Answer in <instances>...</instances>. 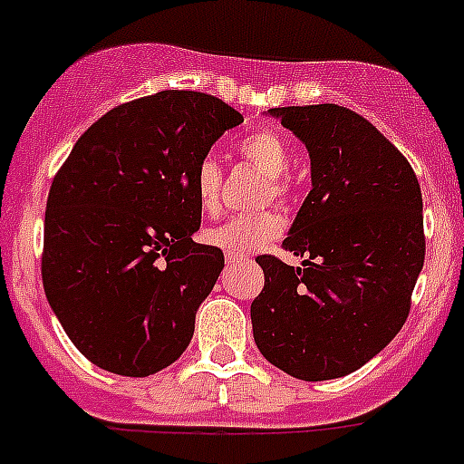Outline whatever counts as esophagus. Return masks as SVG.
<instances>
[{
    "label": "esophagus",
    "mask_w": 464,
    "mask_h": 464,
    "mask_svg": "<svg viewBox=\"0 0 464 464\" xmlns=\"http://www.w3.org/2000/svg\"><path fill=\"white\" fill-rule=\"evenodd\" d=\"M246 261V256H240V254H227V263L228 266H236V263Z\"/></svg>",
    "instance_id": "obj_1"
}]
</instances>
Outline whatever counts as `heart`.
<instances>
[{
    "label": "heart",
    "mask_w": 464,
    "mask_h": 464,
    "mask_svg": "<svg viewBox=\"0 0 464 464\" xmlns=\"http://www.w3.org/2000/svg\"><path fill=\"white\" fill-rule=\"evenodd\" d=\"M237 153L267 179L266 198H272V201L288 198L291 188L284 176L291 169L293 155L279 134L272 130H256V132L246 134L237 144ZM192 189L203 212L218 210L219 198H222V167H219L218 158H212V155L201 158V162L194 169ZM281 231H284V219L276 212L263 210L252 212V215H236L218 227L206 228L203 240L218 249H224L227 254H249L275 240Z\"/></svg>",
    "instance_id": "obj_1"
}]
</instances>
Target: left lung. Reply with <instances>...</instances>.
Returning <instances> with one entry per match:
<instances>
[{
	"instance_id": "obj_1",
	"label": "left lung",
	"mask_w": 464,
	"mask_h": 464,
	"mask_svg": "<svg viewBox=\"0 0 464 464\" xmlns=\"http://www.w3.org/2000/svg\"><path fill=\"white\" fill-rule=\"evenodd\" d=\"M306 146L311 192L285 252L302 267L258 256L266 285L252 302L263 357L306 382L362 369L401 332L423 267L421 188L373 123L339 105L275 107Z\"/></svg>"
}]
</instances>
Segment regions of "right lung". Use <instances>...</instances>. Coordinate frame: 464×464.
<instances>
[{
  "instance_id": "right-lung-1",
  "label": "right lung",
  "mask_w": 464,
  "mask_h": 464,
  "mask_svg": "<svg viewBox=\"0 0 464 464\" xmlns=\"http://www.w3.org/2000/svg\"><path fill=\"white\" fill-rule=\"evenodd\" d=\"M242 114L197 91H160L95 121L52 180L43 288L68 339L95 366L146 378L194 334L222 249L201 227L192 176Z\"/></svg>"
}]
</instances>
